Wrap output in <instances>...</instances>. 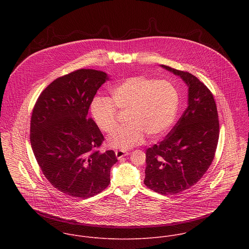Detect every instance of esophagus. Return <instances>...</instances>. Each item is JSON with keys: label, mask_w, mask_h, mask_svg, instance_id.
<instances>
[{"label": "esophagus", "mask_w": 249, "mask_h": 249, "mask_svg": "<svg viewBox=\"0 0 249 249\" xmlns=\"http://www.w3.org/2000/svg\"><path fill=\"white\" fill-rule=\"evenodd\" d=\"M115 154H116V157H117L119 160H121L123 157H124L125 155H127L128 152H127V151H124V150H116V151H115Z\"/></svg>", "instance_id": "obj_1"}]
</instances>
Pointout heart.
Returning <instances> with one entry per match:
<instances>
[{
	"mask_svg": "<svg viewBox=\"0 0 249 249\" xmlns=\"http://www.w3.org/2000/svg\"><path fill=\"white\" fill-rule=\"evenodd\" d=\"M111 100L98 97L91 104V114L97 125L107 133L117 127V108L127 111L126 124L107 138L113 148L128 149L141 142L143 134L155 140L173 124L178 107L176 87L167 80L132 76L115 85Z\"/></svg>",
	"mask_w": 249,
	"mask_h": 249,
	"instance_id": "b5f03b06",
	"label": "heart"
}]
</instances>
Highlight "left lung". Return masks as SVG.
<instances>
[{
    "instance_id": "1",
    "label": "left lung",
    "mask_w": 249,
    "mask_h": 249,
    "mask_svg": "<svg viewBox=\"0 0 249 249\" xmlns=\"http://www.w3.org/2000/svg\"><path fill=\"white\" fill-rule=\"evenodd\" d=\"M161 67L188 86V107L166 139L146 149L143 183L161 195H176L194 186L210 167L219 123L213 95L197 77Z\"/></svg>"
}]
</instances>
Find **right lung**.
<instances>
[{
	"mask_svg": "<svg viewBox=\"0 0 249 249\" xmlns=\"http://www.w3.org/2000/svg\"><path fill=\"white\" fill-rule=\"evenodd\" d=\"M109 76L93 69L53 80L39 96L31 120V143L45 178L61 193L88 198L110 183L113 150H97L105 140L88 110Z\"/></svg>",
	"mask_w": 249,
	"mask_h": 249,
	"instance_id": "right-lung-1",
	"label": "right lung"
}]
</instances>
